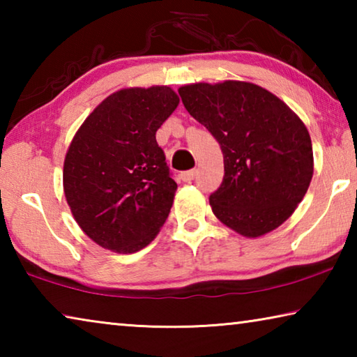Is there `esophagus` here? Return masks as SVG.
I'll return each mask as SVG.
<instances>
[{
  "instance_id": "34e87169",
  "label": "esophagus",
  "mask_w": 357,
  "mask_h": 357,
  "mask_svg": "<svg viewBox=\"0 0 357 357\" xmlns=\"http://www.w3.org/2000/svg\"><path fill=\"white\" fill-rule=\"evenodd\" d=\"M195 176H197V170H189V172L181 173V179H183L184 183H190V181L195 179Z\"/></svg>"
}]
</instances>
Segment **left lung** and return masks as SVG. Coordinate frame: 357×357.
I'll use <instances>...</instances> for the list:
<instances>
[{
    "instance_id": "obj_1",
    "label": "left lung",
    "mask_w": 357,
    "mask_h": 357,
    "mask_svg": "<svg viewBox=\"0 0 357 357\" xmlns=\"http://www.w3.org/2000/svg\"><path fill=\"white\" fill-rule=\"evenodd\" d=\"M178 93L223 153L225 176L209 197L214 215L245 238L280 227L313 176L305 124L285 102L249 82L193 83Z\"/></svg>"
}]
</instances>
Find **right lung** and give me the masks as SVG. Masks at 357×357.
Here are the masks:
<instances>
[{"instance_id": "1", "label": "right lung", "mask_w": 357, "mask_h": 357, "mask_svg": "<svg viewBox=\"0 0 357 357\" xmlns=\"http://www.w3.org/2000/svg\"><path fill=\"white\" fill-rule=\"evenodd\" d=\"M170 86L126 88L94 108L64 159V195L84 234L104 249L134 253L170 214L178 185L155 132L176 110Z\"/></svg>"}]
</instances>
